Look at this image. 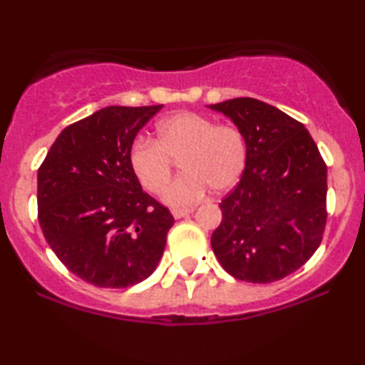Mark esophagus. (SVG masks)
<instances>
[{
    "instance_id": "obj_1",
    "label": "esophagus",
    "mask_w": 365,
    "mask_h": 365,
    "mask_svg": "<svg viewBox=\"0 0 365 365\" xmlns=\"http://www.w3.org/2000/svg\"><path fill=\"white\" fill-rule=\"evenodd\" d=\"M194 209H173V216L176 219H181V217H186L189 214H192Z\"/></svg>"
}]
</instances>
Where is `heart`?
Instances as JSON below:
<instances>
[{"instance_id": "1", "label": "heart", "mask_w": 365, "mask_h": 365, "mask_svg": "<svg viewBox=\"0 0 365 365\" xmlns=\"http://www.w3.org/2000/svg\"><path fill=\"white\" fill-rule=\"evenodd\" d=\"M129 166L139 184L159 194L179 160L183 174L166 188L163 199L173 207L192 206L209 189L222 194L236 186L247 164V141L234 124H216L212 118L179 111L156 124L154 143L138 139L129 148Z\"/></svg>"}]
</instances>
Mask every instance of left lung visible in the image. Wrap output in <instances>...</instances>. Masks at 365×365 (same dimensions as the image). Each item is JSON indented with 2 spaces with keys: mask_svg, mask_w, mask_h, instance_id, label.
Returning a JSON list of instances; mask_svg holds the SVG:
<instances>
[{
  "mask_svg": "<svg viewBox=\"0 0 365 365\" xmlns=\"http://www.w3.org/2000/svg\"><path fill=\"white\" fill-rule=\"evenodd\" d=\"M241 129L247 164L219 204L211 246L232 277L274 282L304 266L326 227L327 168L302 123L271 104L236 98L211 104Z\"/></svg>",
  "mask_w": 365,
  "mask_h": 365,
  "instance_id": "1",
  "label": "left lung"
}]
</instances>
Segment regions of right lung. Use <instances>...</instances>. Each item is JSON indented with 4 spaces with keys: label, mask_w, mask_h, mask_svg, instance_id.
<instances>
[{
    "label": "right lung",
    "mask_w": 365,
    "mask_h": 365,
    "mask_svg": "<svg viewBox=\"0 0 365 365\" xmlns=\"http://www.w3.org/2000/svg\"><path fill=\"white\" fill-rule=\"evenodd\" d=\"M158 106H108L64 128L38 169V219L59 261L83 281L121 289L156 269L173 214L129 166Z\"/></svg>",
    "instance_id": "right-lung-1"
}]
</instances>
